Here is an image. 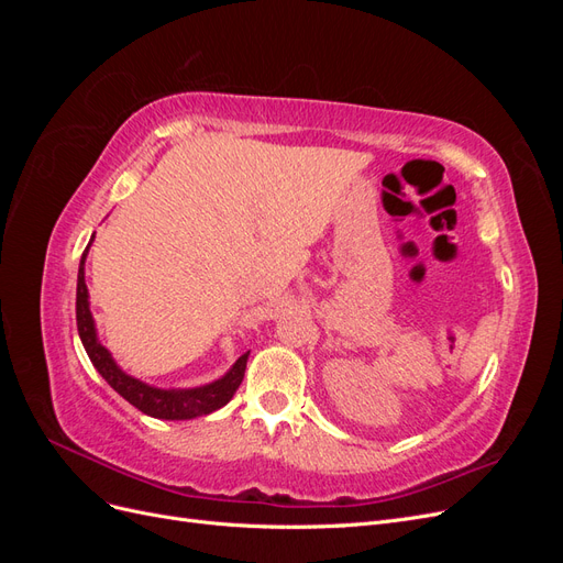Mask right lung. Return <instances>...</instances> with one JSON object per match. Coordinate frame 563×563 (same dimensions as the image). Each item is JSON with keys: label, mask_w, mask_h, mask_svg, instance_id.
I'll list each match as a JSON object with an SVG mask.
<instances>
[{"label": "right lung", "mask_w": 563, "mask_h": 563, "mask_svg": "<svg viewBox=\"0 0 563 563\" xmlns=\"http://www.w3.org/2000/svg\"><path fill=\"white\" fill-rule=\"evenodd\" d=\"M91 242L81 253L79 272H77V331L81 338V345L87 350L96 371L108 380V385L117 391V395H122L129 404H133L139 411L152 418L190 420L197 416H209L218 411V408H223L234 397L236 387H240L244 380L249 352L242 354L240 360L232 364V368L223 378L199 385V387H187V389H162L155 385H147L139 378L129 376L126 371L117 366L110 350L98 340L96 321L89 308V288H87V282H84V263H87Z\"/></svg>", "instance_id": "add662e5"}]
</instances>
